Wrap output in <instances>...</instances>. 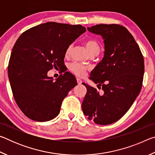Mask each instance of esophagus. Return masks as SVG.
Returning a JSON list of instances; mask_svg holds the SVG:
<instances>
[{
	"label": "esophagus",
	"mask_w": 155,
	"mask_h": 155,
	"mask_svg": "<svg viewBox=\"0 0 155 155\" xmlns=\"http://www.w3.org/2000/svg\"><path fill=\"white\" fill-rule=\"evenodd\" d=\"M77 83L79 84V85H80V84H81V83H83V81H81L79 78H77Z\"/></svg>",
	"instance_id": "obj_1"
}]
</instances>
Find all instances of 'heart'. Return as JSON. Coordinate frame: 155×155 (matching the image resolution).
<instances>
[{
  "label": "heart",
  "instance_id": "heart-1",
  "mask_svg": "<svg viewBox=\"0 0 155 155\" xmlns=\"http://www.w3.org/2000/svg\"><path fill=\"white\" fill-rule=\"evenodd\" d=\"M84 44L87 48L90 54H98L101 51V45L96 40L94 39H88L84 41ZM72 50V45L68 46L65 51V56L68 57L70 55ZM68 69L73 74L78 76V77H84L85 75L90 68L87 65H83L77 62H73L68 65Z\"/></svg>",
  "mask_w": 155,
  "mask_h": 155
}]
</instances>
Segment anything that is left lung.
<instances>
[{
	"label": "left lung",
	"mask_w": 155,
	"mask_h": 155,
	"mask_svg": "<svg viewBox=\"0 0 155 155\" xmlns=\"http://www.w3.org/2000/svg\"><path fill=\"white\" fill-rule=\"evenodd\" d=\"M87 29L101 35L104 40V57L90 77L103 92L99 93L97 89L83 83L87 94L82 109L87 118L96 124H110L128 111L140 92L143 57L134 38L122 25L100 24Z\"/></svg>",
	"instance_id": "1"
}]
</instances>
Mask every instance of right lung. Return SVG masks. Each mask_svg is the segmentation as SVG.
<instances>
[{
  "label": "right lung",
  "instance_id": "add662e5",
  "mask_svg": "<svg viewBox=\"0 0 155 155\" xmlns=\"http://www.w3.org/2000/svg\"><path fill=\"white\" fill-rule=\"evenodd\" d=\"M85 31L81 25L48 22L25 31L15 41L9 79L18 106L28 118L46 122L59 114L63 100L77 80L65 72L54 81L47 73L64 66L65 49Z\"/></svg>",
  "mask_w": 155,
  "mask_h": 155
}]
</instances>
